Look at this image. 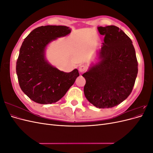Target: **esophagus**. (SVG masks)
I'll list each match as a JSON object with an SVG mask.
<instances>
[{
    "instance_id": "34e87169",
    "label": "esophagus",
    "mask_w": 153,
    "mask_h": 153,
    "mask_svg": "<svg viewBox=\"0 0 153 153\" xmlns=\"http://www.w3.org/2000/svg\"><path fill=\"white\" fill-rule=\"evenodd\" d=\"M86 69H87V67L85 65H80L79 68H78V70H79V71L81 73L84 72Z\"/></svg>"
}]
</instances>
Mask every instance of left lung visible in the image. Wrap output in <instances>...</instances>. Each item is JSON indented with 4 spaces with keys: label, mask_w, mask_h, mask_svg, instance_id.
<instances>
[{
    "label": "left lung",
    "mask_w": 153,
    "mask_h": 153,
    "mask_svg": "<svg viewBox=\"0 0 153 153\" xmlns=\"http://www.w3.org/2000/svg\"><path fill=\"white\" fill-rule=\"evenodd\" d=\"M105 35L95 61L83 74L87 100L99 108H112L131 94L138 73V62L132 41L119 27H98Z\"/></svg>",
    "instance_id": "left-lung-1"
}]
</instances>
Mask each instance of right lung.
<instances>
[{
    "instance_id": "obj_1",
    "label": "right lung",
    "mask_w": 153,
    "mask_h": 153,
    "mask_svg": "<svg viewBox=\"0 0 153 153\" xmlns=\"http://www.w3.org/2000/svg\"><path fill=\"white\" fill-rule=\"evenodd\" d=\"M71 32V29L67 26H41L32 30L22 43L16 62V74L21 89L34 102H57L80 75L77 69L69 73L59 70L46 57L48 45Z\"/></svg>"
}]
</instances>
